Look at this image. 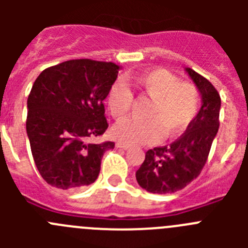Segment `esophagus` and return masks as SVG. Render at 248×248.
<instances>
[{"instance_id":"esophagus-1","label":"esophagus","mask_w":248,"mask_h":248,"mask_svg":"<svg viewBox=\"0 0 248 248\" xmlns=\"http://www.w3.org/2000/svg\"><path fill=\"white\" fill-rule=\"evenodd\" d=\"M115 146H117V148H119V149H123V150H128V149L130 148V145H128V144L122 143V141H117Z\"/></svg>"}]
</instances>
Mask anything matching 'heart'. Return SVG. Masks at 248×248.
I'll use <instances>...</instances> for the list:
<instances>
[{"mask_svg": "<svg viewBox=\"0 0 248 248\" xmlns=\"http://www.w3.org/2000/svg\"><path fill=\"white\" fill-rule=\"evenodd\" d=\"M140 95L149 98L150 105L144 111L146 120H122L114 125L111 134L128 145L154 143L163 138L181 134L195 119L200 107V94L192 83L180 82L175 74L156 68L138 74L133 79ZM108 108L113 118L126 117L133 102V94L124 82H115L107 95Z\"/></svg>", "mask_w": 248, "mask_h": 248, "instance_id": "b5f03b06", "label": "heart"}]
</instances>
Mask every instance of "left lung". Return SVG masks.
<instances>
[{
  "label": "left lung",
  "instance_id": "8db88e82",
  "mask_svg": "<svg viewBox=\"0 0 248 248\" xmlns=\"http://www.w3.org/2000/svg\"><path fill=\"white\" fill-rule=\"evenodd\" d=\"M186 72L200 92L202 105L179 139L170 145L146 151L135 176L138 184L153 194H172L196 179L205 166L220 126V94L191 68H186Z\"/></svg>",
  "mask_w": 248,
  "mask_h": 248
}]
</instances>
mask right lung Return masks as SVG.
I'll return each instance as SVG.
<instances>
[{
	"label": "right lung",
	"mask_w": 248,
	"mask_h": 248,
	"mask_svg": "<svg viewBox=\"0 0 248 248\" xmlns=\"http://www.w3.org/2000/svg\"><path fill=\"white\" fill-rule=\"evenodd\" d=\"M119 65L72 59L49 67L34 80L26 129L39 174L57 189H79L97 180L113 141L89 143L108 129L103 100Z\"/></svg>",
	"instance_id": "add662e5"
}]
</instances>
